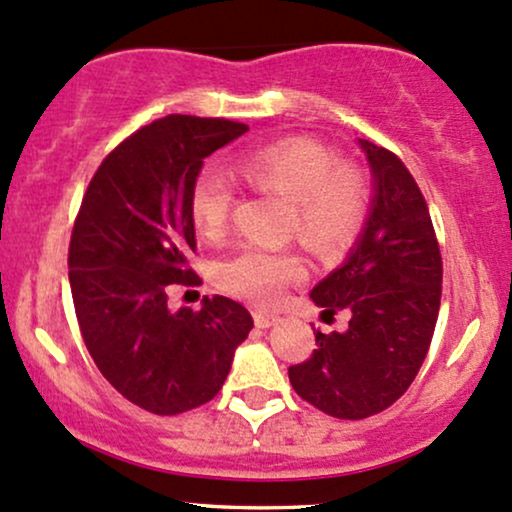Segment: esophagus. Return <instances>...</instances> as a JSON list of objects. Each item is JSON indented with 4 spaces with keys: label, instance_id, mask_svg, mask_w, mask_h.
Masks as SVG:
<instances>
[{
    "label": "esophagus",
    "instance_id": "esophagus-1",
    "mask_svg": "<svg viewBox=\"0 0 512 512\" xmlns=\"http://www.w3.org/2000/svg\"><path fill=\"white\" fill-rule=\"evenodd\" d=\"M252 317H255V324L260 326V329H269V326H276L281 322L279 315H272V312H262V310H257Z\"/></svg>",
    "mask_w": 512,
    "mask_h": 512
}]
</instances>
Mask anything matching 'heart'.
<instances>
[{
  "mask_svg": "<svg viewBox=\"0 0 512 512\" xmlns=\"http://www.w3.org/2000/svg\"><path fill=\"white\" fill-rule=\"evenodd\" d=\"M250 188L291 202L286 231L322 257L341 255L365 226L369 183L365 171L343 162L329 145L312 138H283L255 147L240 159ZM238 188L231 174L202 169L190 190V217L207 240L226 236ZM221 288L252 303H279L291 283L307 276L295 250H264L248 245L226 257L217 269Z\"/></svg>",
  "mask_w": 512,
  "mask_h": 512,
  "instance_id": "b5f03b06",
  "label": "heart"
}]
</instances>
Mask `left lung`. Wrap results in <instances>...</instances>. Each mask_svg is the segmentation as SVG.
Here are the masks:
<instances>
[{
    "label": "left lung",
    "mask_w": 512,
    "mask_h": 512,
    "mask_svg": "<svg viewBox=\"0 0 512 512\" xmlns=\"http://www.w3.org/2000/svg\"><path fill=\"white\" fill-rule=\"evenodd\" d=\"M374 176L372 212L343 267L312 288L324 315L350 312L343 334L288 367L295 393L338 420L377 415L420 372L441 305L443 264L427 200L400 159L360 140Z\"/></svg>",
    "instance_id": "left-lung-1"
}]
</instances>
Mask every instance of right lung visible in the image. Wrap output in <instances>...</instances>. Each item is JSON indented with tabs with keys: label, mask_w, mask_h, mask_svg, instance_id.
<instances>
[{
	"label": "right lung",
	"mask_w": 512,
	"mask_h": 512,
	"mask_svg": "<svg viewBox=\"0 0 512 512\" xmlns=\"http://www.w3.org/2000/svg\"><path fill=\"white\" fill-rule=\"evenodd\" d=\"M245 123L169 114L128 135L92 176L69 245L80 334L102 377L155 415L200 408L224 386L252 329L236 300L169 307L171 283L197 286L190 269V190L202 162Z\"/></svg>",
	"instance_id": "right-lung-1"
}]
</instances>
